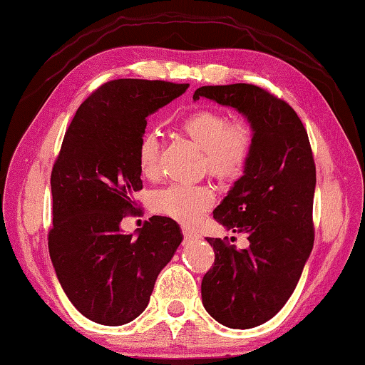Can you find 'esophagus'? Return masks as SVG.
<instances>
[{"label":"esophagus","instance_id":"34e87169","mask_svg":"<svg viewBox=\"0 0 365 365\" xmlns=\"http://www.w3.org/2000/svg\"><path fill=\"white\" fill-rule=\"evenodd\" d=\"M182 232H183V237H185V240H187L188 243H195V242H197V240L201 238V237H200V233L195 232V230H191V228L183 227V228H182Z\"/></svg>","mask_w":365,"mask_h":365}]
</instances>
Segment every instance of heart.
<instances>
[{
  "label": "heart",
  "mask_w": 365,
  "mask_h": 365,
  "mask_svg": "<svg viewBox=\"0 0 365 365\" xmlns=\"http://www.w3.org/2000/svg\"><path fill=\"white\" fill-rule=\"evenodd\" d=\"M180 130L205 151L209 174L222 182H233L245 174L256 143L255 125L248 119L228 122L225 113L214 108H200L183 117ZM159 141L153 132L145 133L137 146L141 175L158 174ZM214 202L212 190L206 185H170L154 195L158 212L183 224H196Z\"/></svg>",
  "instance_id": "1"
}]
</instances>
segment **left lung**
I'll return each mask as SVG.
<instances>
[{"mask_svg": "<svg viewBox=\"0 0 365 365\" xmlns=\"http://www.w3.org/2000/svg\"><path fill=\"white\" fill-rule=\"evenodd\" d=\"M200 96L238 109L256 130L245 175L214 211L222 225L248 235L250 248L206 238L215 259L201 282L202 304L217 322L252 329L285 306L312 251L316 163L298 114L270 91L212 85L197 88Z\"/></svg>", "mask_w": 365, "mask_h": 365, "instance_id": "8db88e82", "label": "left lung"}]
</instances>
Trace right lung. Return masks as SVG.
Listing matches in <instances>:
<instances>
[{
	"label": "right lung",
	"instance_id": "right-lung-1",
	"mask_svg": "<svg viewBox=\"0 0 365 365\" xmlns=\"http://www.w3.org/2000/svg\"><path fill=\"white\" fill-rule=\"evenodd\" d=\"M188 83L117 78L80 104L51 170L49 256L71 302L86 319L123 325L145 311L154 282L182 233L153 215L137 237L119 230L143 188L137 146L146 117L185 93Z\"/></svg>",
	"mask_w": 365,
	"mask_h": 365
}]
</instances>
